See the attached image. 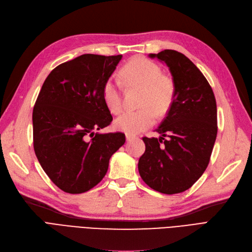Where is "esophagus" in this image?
<instances>
[{
	"label": "esophagus",
	"instance_id": "34e87169",
	"mask_svg": "<svg viewBox=\"0 0 252 252\" xmlns=\"http://www.w3.org/2000/svg\"><path fill=\"white\" fill-rule=\"evenodd\" d=\"M133 138H135V135L134 134H131V133H126V139L128 140H131V139H133Z\"/></svg>",
	"mask_w": 252,
	"mask_h": 252
}]
</instances>
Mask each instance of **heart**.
I'll return each instance as SVG.
<instances>
[{"label":"heart","mask_w":252,"mask_h":252,"mask_svg":"<svg viewBox=\"0 0 252 252\" xmlns=\"http://www.w3.org/2000/svg\"><path fill=\"white\" fill-rule=\"evenodd\" d=\"M121 75L128 86L143 90L139 102L142 108L121 115L115 121V127L126 133L135 134L152 126L156 114L161 117L168 112L175 98V83L172 77L162 74L158 64L143 57L130 60L121 69ZM102 96L110 112H122V89L116 79L109 78L104 83Z\"/></svg>","instance_id":"b5f03b06"}]
</instances>
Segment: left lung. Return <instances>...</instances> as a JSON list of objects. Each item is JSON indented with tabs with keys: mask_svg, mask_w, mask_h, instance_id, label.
<instances>
[{
	"mask_svg": "<svg viewBox=\"0 0 252 252\" xmlns=\"http://www.w3.org/2000/svg\"><path fill=\"white\" fill-rule=\"evenodd\" d=\"M149 57L167 65L176 93L155 130L161 136L143 137L146 151L138 160V172L158 192L180 193L192 186L209 164L217 136L216 100L204 74L183 54L164 49Z\"/></svg>",
	"mask_w": 252,
	"mask_h": 252,
	"instance_id": "1",
	"label": "left lung"
}]
</instances>
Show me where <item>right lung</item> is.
Here are the masks:
<instances>
[{
  "mask_svg": "<svg viewBox=\"0 0 252 252\" xmlns=\"http://www.w3.org/2000/svg\"><path fill=\"white\" fill-rule=\"evenodd\" d=\"M121 59L122 55L86 54L65 62L48 74L37 97L35 154L48 178L67 193H83L96 186L110 157L125 143L122 132H94L113 121L102 89Z\"/></svg>",
  "mask_w": 252,
  "mask_h": 252,
  "instance_id": "1",
  "label": "right lung"
}]
</instances>
